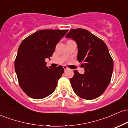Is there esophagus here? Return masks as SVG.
I'll return each instance as SVG.
<instances>
[{"label":"esophagus","mask_w":128,"mask_h":128,"mask_svg":"<svg viewBox=\"0 0 128 128\" xmlns=\"http://www.w3.org/2000/svg\"><path fill=\"white\" fill-rule=\"evenodd\" d=\"M63 68H64V70H68V67H67V66H63Z\"/></svg>","instance_id":"obj_1"}]
</instances>
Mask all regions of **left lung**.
Segmentation results:
<instances>
[{"instance_id":"left-lung-1","label":"left lung","mask_w":128,"mask_h":128,"mask_svg":"<svg viewBox=\"0 0 128 128\" xmlns=\"http://www.w3.org/2000/svg\"><path fill=\"white\" fill-rule=\"evenodd\" d=\"M66 36L77 42L78 60L85 69L83 74L74 71L70 79L73 91L82 99H96L104 93L112 77L114 63L106 44L81 28L71 29Z\"/></svg>"}]
</instances>
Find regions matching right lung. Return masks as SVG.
<instances>
[{
    "label": "right lung",
    "mask_w": 128,
    "mask_h": 128,
    "mask_svg": "<svg viewBox=\"0 0 128 128\" xmlns=\"http://www.w3.org/2000/svg\"><path fill=\"white\" fill-rule=\"evenodd\" d=\"M68 30H38L19 46L14 67L20 86L30 98L43 99L55 91L64 70L61 66L47 67L45 59L52 56L56 45Z\"/></svg>",
    "instance_id": "add662e5"
}]
</instances>
